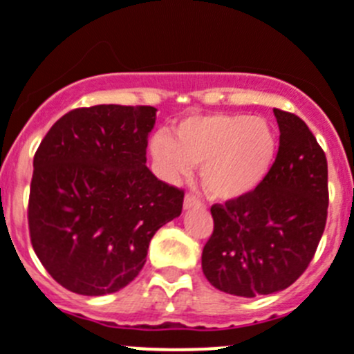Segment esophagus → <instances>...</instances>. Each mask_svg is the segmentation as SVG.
I'll use <instances>...</instances> for the list:
<instances>
[{
	"instance_id": "obj_1",
	"label": "esophagus",
	"mask_w": 354,
	"mask_h": 354,
	"mask_svg": "<svg viewBox=\"0 0 354 354\" xmlns=\"http://www.w3.org/2000/svg\"><path fill=\"white\" fill-rule=\"evenodd\" d=\"M201 205H202V202L198 201V198L195 197V195H192V194L185 195V201H183V207H185V209L201 207Z\"/></svg>"
}]
</instances>
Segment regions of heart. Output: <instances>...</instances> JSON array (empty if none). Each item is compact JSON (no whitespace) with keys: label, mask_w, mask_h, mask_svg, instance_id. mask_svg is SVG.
I'll return each mask as SVG.
<instances>
[{"label":"heart","mask_w":354,"mask_h":354,"mask_svg":"<svg viewBox=\"0 0 354 354\" xmlns=\"http://www.w3.org/2000/svg\"><path fill=\"white\" fill-rule=\"evenodd\" d=\"M279 150L270 122L247 114L192 115L178 122L174 138L160 131L150 142L160 176H188L202 164V185L216 201H235L268 176Z\"/></svg>","instance_id":"b5f03b06"}]
</instances>
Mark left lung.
Returning <instances> with one entry per match:
<instances>
[{"instance_id": "left-lung-1", "label": "left lung", "mask_w": 354, "mask_h": 354, "mask_svg": "<svg viewBox=\"0 0 354 354\" xmlns=\"http://www.w3.org/2000/svg\"><path fill=\"white\" fill-rule=\"evenodd\" d=\"M273 114L280 143L268 176L245 197L211 207L214 230L202 250V272L233 296H266L292 286L327 223L325 152L303 119L280 109Z\"/></svg>"}]
</instances>
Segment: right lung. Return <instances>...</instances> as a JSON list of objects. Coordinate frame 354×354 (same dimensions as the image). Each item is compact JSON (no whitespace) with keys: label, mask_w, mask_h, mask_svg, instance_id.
I'll return each instance as SVG.
<instances>
[{"label":"right lung","mask_w":354,"mask_h":354,"mask_svg":"<svg viewBox=\"0 0 354 354\" xmlns=\"http://www.w3.org/2000/svg\"><path fill=\"white\" fill-rule=\"evenodd\" d=\"M150 105H93L62 115L34 153L29 235L67 290L118 292L142 272L152 236L181 214L185 192L147 167Z\"/></svg>","instance_id":"add662e5"}]
</instances>
